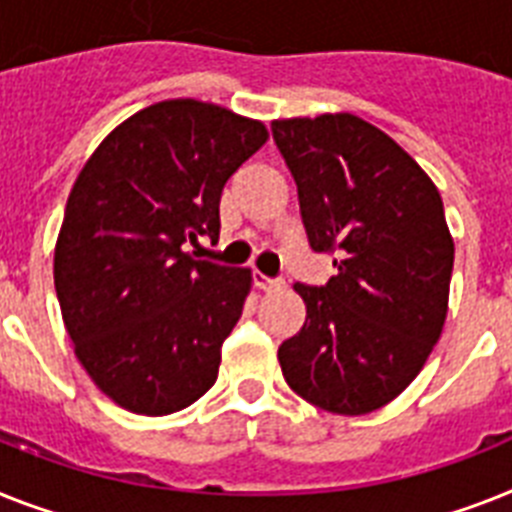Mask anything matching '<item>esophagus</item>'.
Listing matches in <instances>:
<instances>
[{
  "label": "esophagus",
  "mask_w": 512,
  "mask_h": 512,
  "mask_svg": "<svg viewBox=\"0 0 512 512\" xmlns=\"http://www.w3.org/2000/svg\"><path fill=\"white\" fill-rule=\"evenodd\" d=\"M253 285L259 287V290H277V287H282L285 282H282L280 277H266V274L261 272H253Z\"/></svg>",
  "instance_id": "34e87169"
}]
</instances>
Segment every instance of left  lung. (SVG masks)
Masks as SVG:
<instances>
[{
    "instance_id": "8db88e82",
    "label": "left lung",
    "mask_w": 512,
    "mask_h": 512,
    "mask_svg": "<svg viewBox=\"0 0 512 512\" xmlns=\"http://www.w3.org/2000/svg\"><path fill=\"white\" fill-rule=\"evenodd\" d=\"M298 185L308 246L335 253L327 285H295L301 332L285 382L329 413L363 416L416 379L442 335L455 246L439 190L390 135L353 114L272 122Z\"/></svg>"
}]
</instances>
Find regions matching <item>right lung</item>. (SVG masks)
<instances>
[{
    "label": "right lung",
    "mask_w": 512,
    "mask_h": 512,
    "mask_svg": "<svg viewBox=\"0 0 512 512\" xmlns=\"http://www.w3.org/2000/svg\"><path fill=\"white\" fill-rule=\"evenodd\" d=\"M264 141L230 109L162 101L114 128L75 180L54 287L75 356L122 408L167 416L217 382L251 272L185 248L217 238L222 188Z\"/></svg>",
    "instance_id": "1"
}]
</instances>
